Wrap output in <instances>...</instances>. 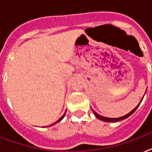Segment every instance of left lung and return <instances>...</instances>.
Here are the masks:
<instances>
[{
    "instance_id": "1",
    "label": "left lung",
    "mask_w": 152,
    "mask_h": 152,
    "mask_svg": "<svg viewBox=\"0 0 152 152\" xmlns=\"http://www.w3.org/2000/svg\"><path fill=\"white\" fill-rule=\"evenodd\" d=\"M143 98L141 99L140 102L139 103V104H138L137 106L134 108L133 110H132L129 113H127V114H126L125 115H124V116H121V117H118V118H107V117H104V116H102V115H100L97 114L96 112H95L94 110H92L93 111V113L95 114V115L96 116V118H98L99 120H103V121H104V122H118V121H120V120H125V119H127V117H129L131 115H132L134 112H135V111L138 108V107L140 106V103L142 102V100H143Z\"/></svg>"
}]
</instances>
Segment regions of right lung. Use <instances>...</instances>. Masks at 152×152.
Segmentation results:
<instances>
[{
  "instance_id": "obj_1",
  "label": "right lung",
  "mask_w": 152,
  "mask_h": 152,
  "mask_svg": "<svg viewBox=\"0 0 152 152\" xmlns=\"http://www.w3.org/2000/svg\"><path fill=\"white\" fill-rule=\"evenodd\" d=\"M65 114H66V112H64V114L63 115H62V116H61V118H60V119H59V120H57V121H56V122H55L54 123V124H51V125H49V126H48V127H51V126H53V125H54V124H57V123H59V122H61V120H63L64 119V116H65Z\"/></svg>"
}]
</instances>
